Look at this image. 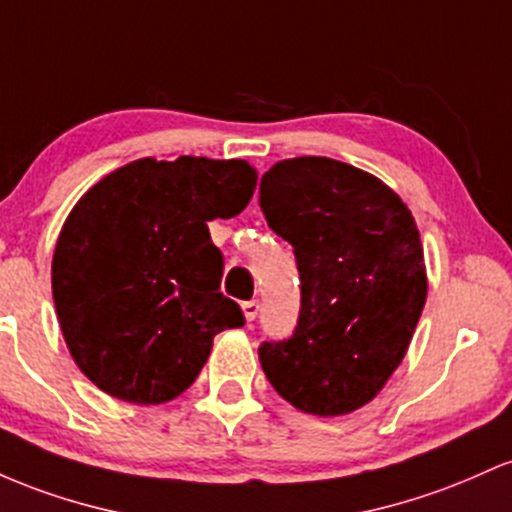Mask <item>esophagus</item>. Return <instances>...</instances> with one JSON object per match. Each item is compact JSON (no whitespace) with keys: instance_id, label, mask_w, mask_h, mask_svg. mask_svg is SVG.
<instances>
[{"instance_id":"34e87169","label":"esophagus","mask_w":512,"mask_h":512,"mask_svg":"<svg viewBox=\"0 0 512 512\" xmlns=\"http://www.w3.org/2000/svg\"><path fill=\"white\" fill-rule=\"evenodd\" d=\"M241 312H244V319L251 324V321H254V319L258 317V302H256V300L244 302V304H241Z\"/></svg>"}]
</instances>
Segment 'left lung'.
<instances>
[{
	"instance_id": "1",
	"label": "left lung",
	"mask_w": 512,
	"mask_h": 512,
	"mask_svg": "<svg viewBox=\"0 0 512 512\" xmlns=\"http://www.w3.org/2000/svg\"><path fill=\"white\" fill-rule=\"evenodd\" d=\"M268 227L295 249L302 307L292 338L258 348L295 409L346 416L396 367L428 295L416 220L387 183L329 157L273 164L261 179Z\"/></svg>"
}]
</instances>
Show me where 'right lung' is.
<instances>
[{
    "label": "right lung",
    "mask_w": 512,
    "mask_h": 512,
    "mask_svg": "<svg viewBox=\"0 0 512 512\" xmlns=\"http://www.w3.org/2000/svg\"><path fill=\"white\" fill-rule=\"evenodd\" d=\"M256 179L244 159L145 157L79 198L55 244L53 300L74 363L101 392L130 404L176 399L212 338L244 326L220 292L208 222L237 217Z\"/></svg>",
    "instance_id": "right-lung-1"
}]
</instances>
